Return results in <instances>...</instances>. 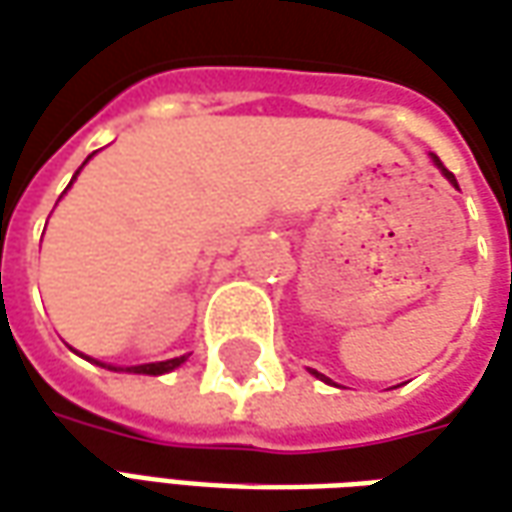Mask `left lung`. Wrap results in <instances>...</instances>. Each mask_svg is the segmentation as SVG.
<instances>
[{
	"label": "left lung",
	"instance_id": "obj_1",
	"mask_svg": "<svg viewBox=\"0 0 512 512\" xmlns=\"http://www.w3.org/2000/svg\"><path fill=\"white\" fill-rule=\"evenodd\" d=\"M432 158H435V164H438V167H440V169H443V175H446V178H449V181H451V183H454V186H457V178H454V175H451L449 169L443 167V161H440L438 155H432ZM312 373H315L317 379H323V382H329V379H326V376H323V373H317V370H312Z\"/></svg>",
	"mask_w": 512,
	"mask_h": 512
}]
</instances>
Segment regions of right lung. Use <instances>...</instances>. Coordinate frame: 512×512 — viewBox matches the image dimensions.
Returning a JSON list of instances; mask_svg holds the SVG:
<instances>
[{
    "mask_svg": "<svg viewBox=\"0 0 512 512\" xmlns=\"http://www.w3.org/2000/svg\"><path fill=\"white\" fill-rule=\"evenodd\" d=\"M88 158H91V155H88ZM88 158H86V161H88ZM74 175H77V172H74ZM72 181H74V178H72ZM69 186H72V183H69ZM181 362H186V357L167 359V362H155V365H139V368H128V370H133V373H147V376H158V373L175 370L178 365H181ZM111 370H116V368H111Z\"/></svg>",
    "mask_w": 512,
    "mask_h": 512,
    "instance_id": "add662e5",
    "label": "right lung"
}]
</instances>
